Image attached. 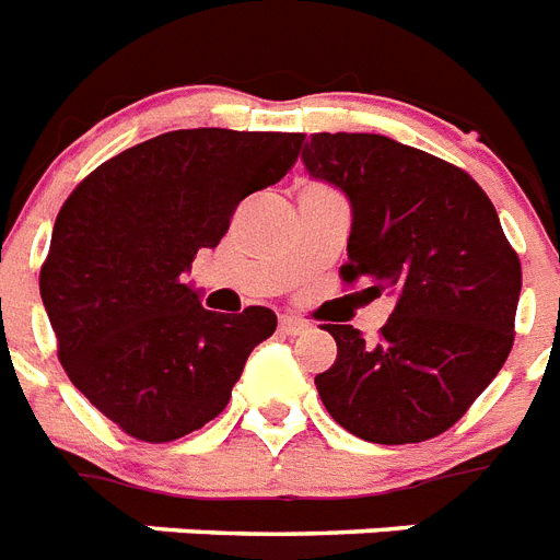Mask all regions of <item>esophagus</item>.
Returning a JSON list of instances; mask_svg holds the SVG:
<instances>
[{"mask_svg": "<svg viewBox=\"0 0 560 560\" xmlns=\"http://www.w3.org/2000/svg\"><path fill=\"white\" fill-rule=\"evenodd\" d=\"M308 329V324L303 317H294V315H280V332L285 335H303Z\"/></svg>", "mask_w": 560, "mask_h": 560, "instance_id": "1", "label": "esophagus"}]
</instances>
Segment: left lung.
<instances>
[{"label": "left lung", "instance_id": "1", "mask_svg": "<svg viewBox=\"0 0 560 560\" xmlns=\"http://www.w3.org/2000/svg\"><path fill=\"white\" fill-rule=\"evenodd\" d=\"M301 159L308 176L350 199L343 280L364 277V292L396 298L375 341L324 326L338 358L315 375L320 401L366 442L440 436L512 350L521 259L498 210L465 170L387 136L315 132Z\"/></svg>", "mask_w": 560, "mask_h": 560}]
</instances>
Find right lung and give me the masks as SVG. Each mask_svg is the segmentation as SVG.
<instances>
[{"mask_svg": "<svg viewBox=\"0 0 560 560\" xmlns=\"http://www.w3.org/2000/svg\"><path fill=\"white\" fill-rule=\"evenodd\" d=\"M301 132L176 129L103 161L57 213L39 294L71 384L120 431L173 442L225 410L277 315H217L185 283L245 196L277 185Z\"/></svg>", "mask_w": 560, "mask_h": 560, "instance_id": "obj_1", "label": "right lung"}]
</instances>
